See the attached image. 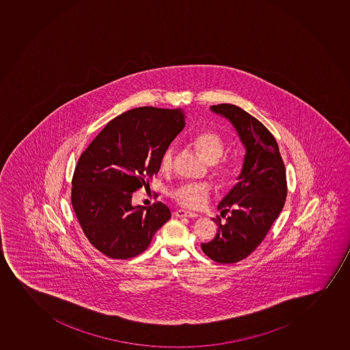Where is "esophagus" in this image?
<instances>
[{
	"instance_id": "34e87169",
	"label": "esophagus",
	"mask_w": 350,
	"mask_h": 350,
	"mask_svg": "<svg viewBox=\"0 0 350 350\" xmlns=\"http://www.w3.org/2000/svg\"><path fill=\"white\" fill-rule=\"evenodd\" d=\"M174 215H176L177 217H198V214H196V213H193V211H184V209H178V211L174 213Z\"/></svg>"
}]
</instances>
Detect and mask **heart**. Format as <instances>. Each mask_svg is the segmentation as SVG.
I'll return each mask as SVG.
<instances>
[{
  "label": "heart",
  "mask_w": 350,
  "mask_h": 350,
  "mask_svg": "<svg viewBox=\"0 0 350 350\" xmlns=\"http://www.w3.org/2000/svg\"><path fill=\"white\" fill-rule=\"evenodd\" d=\"M191 143L208 164H215L218 162V159L222 157L226 151V142L222 136L211 129H204L196 133L191 139ZM174 154H176L174 146H169L164 150L159 162L163 171H169L172 167ZM218 174L223 179H229L232 176V167L226 163H222L218 167ZM211 185L207 183H199V184L186 183L174 188L171 192V196L183 207L200 209L207 203L211 196Z\"/></svg>",
  "instance_id": "obj_1"
}]
</instances>
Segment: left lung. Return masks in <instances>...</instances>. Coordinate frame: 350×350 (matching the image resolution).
<instances>
[{
	"label": "left lung",
	"mask_w": 350,
	"mask_h": 350,
	"mask_svg": "<svg viewBox=\"0 0 350 350\" xmlns=\"http://www.w3.org/2000/svg\"><path fill=\"white\" fill-rule=\"evenodd\" d=\"M211 109L236 128L245 147L244 162L236 186L218 204L221 222L213 218L218 231L213 241L202 243L206 256L219 263H234L247 258L265 239L282 211L286 198V167L271 133L258 119L231 104Z\"/></svg>",
	"instance_id": "left-lung-1"
}]
</instances>
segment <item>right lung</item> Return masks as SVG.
<instances>
[{"mask_svg":"<svg viewBox=\"0 0 350 350\" xmlns=\"http://www.w3.org/2000/svg\"><path fill=\"white\" fill-rule=\"evenodd\" d=\"M185 124L180 109H129L83 151L72 176V204L99 252L112 259L139 256L171 218L164 203L134 207L132 196L159 171L163 152Z\"/></svg>","mask_w":350,"mask_h":350,"instance_id":"obj_1","label":"right lung"}]
</instances>
